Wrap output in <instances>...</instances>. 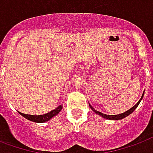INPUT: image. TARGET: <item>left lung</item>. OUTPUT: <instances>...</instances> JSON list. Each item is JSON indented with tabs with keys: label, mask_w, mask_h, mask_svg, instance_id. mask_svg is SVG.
I'll list each match as a JSON object with an SVG mask.
<instances>
[{
	"label": "left lung",
	"mask_w": 153,
	"mask_h": 153,
	"mask_svg": "<svg viewBox=\"0 0 153 153\" xmlns=\"http://www.w3.org/2000/svg\"><path fill=\"white\" fill-rule=\"evenodd\" d=\"M143 94H144V91H143V93L142 94V97H141V99L139 100V101L137 103H136L135 105L134 106V107H132L131 108L129 109L128 111H126V112H123V113H121V114H117V115H106L104 114V113H102V112H99V111H97V110H95V109L92 106L90 105V103H89V105H90V108L91 109H92V111H93L94 113H96V114L100 115V117H102L105 118V119H108V120H113V121H116V120H121V119H123V118L126 117H128L129 115L131 114L132 112L135 110V108L139 106V102H141V100H142L143 97Z\"/></svg>",
	"instance_id": "8db88e82"
}]
</instances>
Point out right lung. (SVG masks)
Masks as SVG:
<instances>
[{
    "mask_svg": "<svg viewBox=\"0 0 153 153\" xmlns=\"http://www.w3.org/2000/svg\"><path fill=\"white\" fill-rule=\"evenodd\" d=\"M63 105H59V107H57L56 108H54L53 110L49 112L48 113L43 115H38V116H36V115H29V114H24L22 112H18L21 116H23V117H25L27 120L28 121H33V122H36V123H44L45 121H48L49 120H51V118H53V117H55L56 115L59 113V112L63 109Z\"/></svg>",
    "mask_w": 153,
    "mask_h": 153,
    "instance_id": "1",
    "label": "right lung"
}]
</instances>
